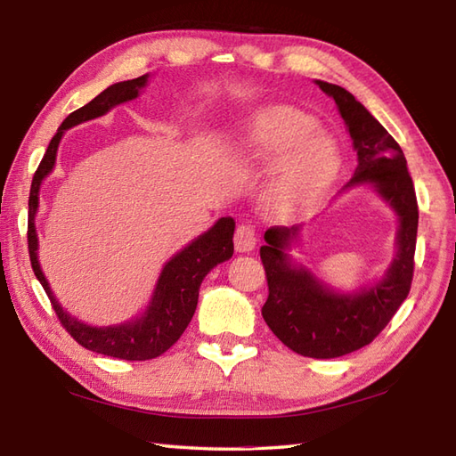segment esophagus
Returning <instances> with one entry per match:
<instances>
[{
  "label": "esophagus",
  "mask_w": 456,
  "mask_h": 456,
  "mask_svg": "<svg viewBox=\"0 0 456 456\" xmlns=\"http://www.w3.org/2000/svg\"><path fill=\"white\" fill-rule=\"evenodd\" d=\"M234 246H236V251H240V254H249V251L256 248V228L248 224V222L240 224L236 228Z\"/></svg>",
  "instance_id": "esophagus-1"
}]
</instances>
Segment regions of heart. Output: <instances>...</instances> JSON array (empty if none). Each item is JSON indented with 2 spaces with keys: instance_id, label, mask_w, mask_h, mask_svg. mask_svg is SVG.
<instances>
[{
  "instance_id": "b5f03b06",
  "label": "heart",
  "mask_w": 456,
  "mask_h": 456,
  "mask_svg": "<svg viewBox=\"0 0 456 456\" xmlns=\"http://www.w3.org/2000/svg\"><path fill=\"white\" fill-rule=\"evenodd\" d=\"M318 120L292 107L261 110L246 128L238 156L261 167L279 164L271 185V207L281 216L306 210L330 187L339 169L331 140L316 136Z\"/></svg>"
}]
</instances>
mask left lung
Instances as JSON below:
<instances>
[{"label": "left lung", "mask_w": 456, "mask_h": 456, "mask_svg": "<svg viewBox=\"0 0 456 456\" xmlns=\"http://www.w3.org/2000/svg\"><path fill=\"white\" fill-rule=\"evenodd\" d=\"M316 84L336 101L357 150L359 166L346 189L372 185L400 222L398 251L388 271L377 285L353 295L330 290L308 269L290 261L287 249L297 241L300 224L273 226L265 232V246L259 249L269 287L261 308L263 320L298 355L333 359L369 346L408 298L419 212L406 158L396 140L347 89L320 79Z\"/></svg>", "instance_id": "obj_1"}]
</instances>
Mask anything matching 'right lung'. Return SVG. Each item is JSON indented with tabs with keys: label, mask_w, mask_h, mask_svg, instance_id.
Returning <instances> with one entry per match:
<instances>
[{
	"label": "right lung",
	"mask_w": 456,
	"mask_h": 456,
	"mask_svg": "<svg viewBox=\"0 0 456 456\" xmlns=\"http://www.w3.org/2000/svg\"><path fill=\"white\" fill-rule=\"evenodd\" d=\"M146 84L148 74L134 79H126V82L113 84L105 91H101L95 99H91L87 105L79 107L72 115H68L64 123L60 125L54 138L50 140L46 154L40 159L28 195L27 240L30 267H33L37 279L48 295L50 305H53L60 323H62L69 336L82 347L123 361L156 359L174 346L181 338V333L189 326L191 318H193L202 279L208 275L212 267H216L218 263L230 259L232 254H234V241H232V238H234L236 222L230 216L220 218L208 232L191 241L185 249H181L177 256L166 263V267L161 269V275L158 279L154 295H151L150 305L142 316L136 318L134 322L120 323V326H87V323L79 322L72 314H68L60 306L53 290H50L48 281L43 275V271H40V263L37 259L38 240L35 230V215L38 208L40 183H43V179L54 167L60 140H62L68 128L86 123V120L91 118L103 117L113 107L125 103V101L136 99L140 89Z\"/></svg>",
	"instance_id": "right-lung-1"
}]
</instances>
